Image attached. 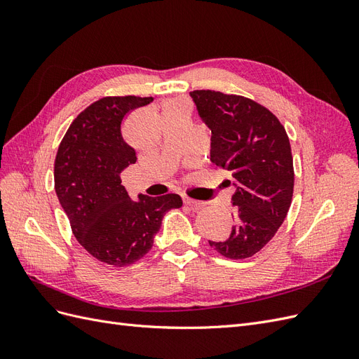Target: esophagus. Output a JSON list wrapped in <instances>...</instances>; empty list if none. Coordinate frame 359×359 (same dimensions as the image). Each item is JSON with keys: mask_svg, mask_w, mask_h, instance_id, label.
<instances>
[{"mask_svg": "<svg viewBox=\"0 0 359 359\" xmlns=\"http://www.w3.org/2000/svg\"><path fill=\"white\" fill-rule=\"evenodd\" d=\"M184 203L186 205H189V206H193V208H202V206L205 205L203 202H201V201H194V199H191V198H187V196H184Z\"/></svg>", "mask_w": 359, "mask_h": 359, "instance_id": "1", "label": "esophagus"}]
</instances>
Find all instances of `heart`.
<instances>
[{"label":"heart","instance_id":"obj_1","mask_svg":"<svg viewBox=\"0 0 359 359\" xmlns=\"http://www.w3.org/2000/svg\"><path fill=\"white\" fill-rule=\"evenodd\" d=\"M180 102H181V100H175V102H172L170 104H173V103H180Z\"/></svg>","mask_w":359,"mask_h":359}]
</instances>
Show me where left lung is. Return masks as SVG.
<instances>
[{
  "mask_svg": "<svg viewBox=\"0 0 359 359\" xmlns=\"http://www.w3.org/2000/svg\"><path fill=\"white\" fill-rule=\"evenodd\" d=\"M190 95L211 130V163L231 173L235 187L232 232L210 245L229 259L252 257L273 240L290 208L295 175L287 133L273 112L247 97L211 90Z\"/></svg>",
  "mask_w": 359,
  "mask_h": 359,
  "instance_id": "8db88e82",
  "label": "left lung"
}]
</instances>
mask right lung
Listing matches in <instances>:
<instances>
[{
  "label": "right lung",
  "instance_id": "1",
  "mask_svg": "<svg viewBox=\"0 0 359 359\" xmlns=\"http://www.w3.org/2000/svg\"><path fill=\"white\" fill-rule=\"evenodd\" d=\"M153 97H103L82 111L64 135L55 157V191L72 232L100 262L132 265L154 243L165 214L181 208L178 194L132 201L121 172L136 163V153L121 135L124 116Z\"/></svg>",
  "mask_w": 359,
  "mask_h": 359
}]
</instances>
